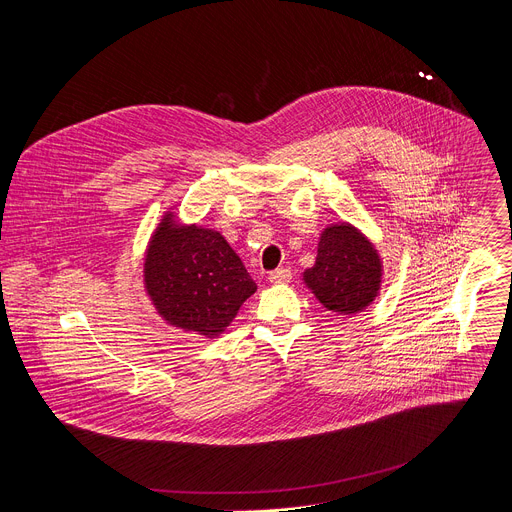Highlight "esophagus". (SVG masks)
Instances as JSON below:
<instances>
[{
    "label": "esophagus",
    "mask_w": 512,
    "mask_h": 512,
    "mask_svg": "<svg viewBox=\"0 0 512 512\" xmlns=\"http://www.w3.org/2000/svg\"><path fill=\"white\" fill-rule=\"evenodd\" d=\"M289 279H291V271H289V269H285V267H279V269H275V271H271V273H269V281H271V283H275V285L289 283Z\"/></svg>",
    "instance_id": "1"
}]
</instances>
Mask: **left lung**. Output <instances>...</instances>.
I'll use <instances>...</instances> for the list:
<instances>
[{
	"label": "left lung",
	"instance_id": "left-lung-1",
	"mask_svg": "<svg viewBox=\"0 0 512 512\" xmlns=\"http://www.w3.org/2000/svg\"><path fill=\"white\" fill-rule=\"evenodd\" d=\"M383 275L375 243L354 225L340 221L320 233L316 261L302 273V281L326 310L354 316L377 300Z\"/></svg>",
	"mask_w": 512,
	"mask_h": 512
}]
</instances>
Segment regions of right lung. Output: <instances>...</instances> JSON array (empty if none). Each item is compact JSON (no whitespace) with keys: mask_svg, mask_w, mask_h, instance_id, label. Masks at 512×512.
Here are the masks:
<instances>
[{"mask_svg":"<svg viewBox=\"0 0 512 512\" xmlns=\"http://www.w3.org/2000/svg\"><path fill=\"white\" fill-rule=\"evenodd\" d=\"M143 287L168 326L204 338L221 336L257 291L227 239L180 223L174 208L162 214L145 249Z\"/></svg>","mask_w":512,"mask_h":512,"instance_id":"obj_1","label":"right lung"}]
</instances>
